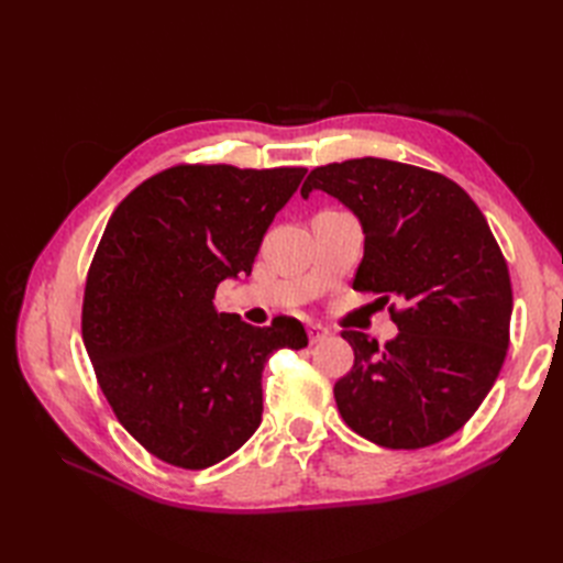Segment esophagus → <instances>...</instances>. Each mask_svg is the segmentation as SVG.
Segmentation results:
<instances>
[{
  "label": "esophagus",
  "mask_w": 563,
  "mask_h": 563,
  "mask_svg": "<svg viewBox=\"0 0 563 563\" xmlns=\"http://www.w3.org/2000/svg\"><path fill=\"white\" fill-rule=\"evenodd\" d=\"M308 335H310V343H321V340L329 335V329L321 327V323H310Z\"/></svg>",
  "instance_id": "1"
}]
</instances>
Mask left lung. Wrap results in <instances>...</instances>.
<instances>
[{"mask_svg":"<svg viewBox=\"0 0 563 563\" xmlns=\"http://www.w3.org/2000/svg\"><path fill=\"white\" fill-rule=\"evenodd\" d=\"M335 197L364 232L352 286L391 305L397 338L343 331L354 366L333 387L356 434L385 449L451 437L496 383L509 345L512 284L484 213L446 176L389 159L317 166L300 195Z\"/></svg>","mask_w":563,"mask_h":563,"instance_id":"left-lung-1","label":"left lung"}]
</instances>
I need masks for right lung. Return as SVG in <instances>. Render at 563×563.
I'll list each match as a JSON object with an SVG mask.
<instances>
[{"label":"right lung","instance_id":"right-lung-1","mask_svg":"<svg viewBox=\"0 0 563 563\" xmlns=\"http://www.w3.org/2000/svg\"><path fill=\"white\" fill-rule=\"evenodd\" d=\"M305 174L174 166L108 220L84 288V347L117 420L168 465L203 470L242 449L263 418L269 354L308 345L294 317L258 329L213 308L220 282L251 275Z\"/></svg>","mask_w":563,"mask_h":563}]
</instances>
